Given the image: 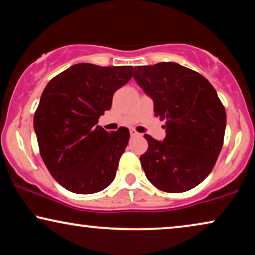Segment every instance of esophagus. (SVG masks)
<instances>
[{
	"label": "esophagus",
	"mask_w": 255,
	"mask_h": 255,
	"mask_svg": "<svg viewBox=\"0 0 255 255\" xmlns=\"http://www.w3.org/2000/svg\"><path fill=\"white\" fill-rule=\"evenodd\" d=\"M130 136L131 137H137V136H140V134H138L137 131H135V130H130Z\"/></svg>",
	"instance_id": "obj_1"
}]
</instances>
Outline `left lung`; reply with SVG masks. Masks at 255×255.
<instances>
[{
	"label": "left lung",
	"mask_w": 255,
	"mask_h": 255,
	"mask_svg": "<svg viewBox=\"0 0 255 255\" xmlns=\"http://www.w3.org/2000/svg\"><path fill=\"white\" fill-rule=\"evenodd\" d=\"M134 79L165 120L164 140L145 134L140 156L148 181L165 192H184L208 177L223 148L226 112L215 87L177 63L135 66Z\"/></svg>",
	"instance_id": "8db88e82"
}]
</instances>
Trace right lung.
Returning a JSON list of instances; mask_svg holds the SVG:
<instances>
[{
  "mask_svg": "<svg viewBox=\"0 0 255 255\" xmlns=\"http://www.w3.org/2000/svg\"><path fill=\"white\" fill-rule=\"evenodd\" d=\"M133 76L131 66L80 63L52 78L33 115L39 152L60 185L80 195L99 192L114 181L130 134L98 126L115 91Z\"/></svg>",
  "mask_w": 255,
  "mask_h": 255,
  "instance_id": "obj_1",
  "label": "right lung"
}]
</instances>
